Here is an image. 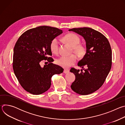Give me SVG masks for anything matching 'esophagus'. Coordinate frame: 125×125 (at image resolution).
Segmentation results:
<instances>
[{
	"label": "esophagus",
	"instance_id": "esophagus-1",
	"mask_svg": "<svg viewBox=\"0 0 125 125\" xmlns=\"http://www.w3.org/2000/svg\"><path fill=\"white\" fill-rule=\"evenodd\" d=\"M69 72V70H67V69H64V73L65 74H67Z\"/></svg>",
	"mask_w": 125,
	"mask_h": 125
}]
</instances>
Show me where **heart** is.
<instances>
[{"mask_svg":"<svg viewBox=\"0 0 125 125\" xmlns=\"http://www.w3.org/2000/svg\"><path fill=\"white\" fill-rule=\"evenodd\" d=\"M63 40L69 45L73 47L74 52L80 57L83 56L86 53L85 47L81 44L80 38L77 35L70 33L66 34L63 38ZM59 42L57 39L55 38L51 42L50 47L51 51L54 54H57L58 51ZM77 60V56L75 54H72L70 56H62L56 60V63L60 66L68 68L73 65Z\"/></svg>","mask_w":125,"mask_h":125,"instance_id":"1","label":"heart"}]
</instances>
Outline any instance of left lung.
<instances>
[{"instance_id": "obj_1", "label": "left lung", "mask_w": 125, "mask_h": 125, "mask_svg": "<svg viewBox=\"0 0 125 125\" xmlns=\"http://www.w3.org/2000/svg\"><path fill=\"white\" fill-rule=\"evenodd\" d=\"M82 36L85 42L86 53L78 66L85 69L72 68L70 72L75 75L71 86L72 90L81 95L95 92L102 86L108 76L112 65V51L107 38L99 31L90 28L69 30Z\"/></svg>"}]
</instances>
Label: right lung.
Wrapping results in <instances>:
<instances>
[{
	"label": "right lung",
	"instance_id": "add662e5",
	"mask_svg": "<svg viewBox=\"0 0 125 125\" xmlns=\"http://www.w3.org/2000/svg\"><path fill=\"white\" fill-rule=\"evenodd\" d=\"M63 32L56 28L46 26L30 29L23 33L14 48L13 68L21 86L32 94H41L51 85L53 75L63 73L64 69L53 64L50 44L52 40ZM43 60L50 63L42 67Z\"/></svg>",
	"mask_w": 125,
	"mask_h": 125
}]
</instances>
